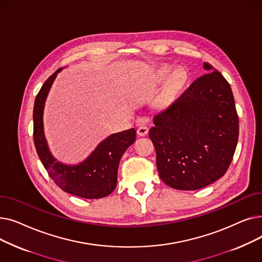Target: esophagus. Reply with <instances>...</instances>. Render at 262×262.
Returning a JSON list of instances; mask_svg holds the SVG:
<instances>
[{
	"mask_svg": "<svg viewBox=\"0 0 262 262\" xmlns=\"http://www.w3.org/2000/svg\"><path fill=\"white\" fill-rule=\"evenodd\" d=\"M147 133H148V127L146 125H141V126H139L138 128H137V134H138L141 137L146 136Z\"/></svg>",
	"mask_w": 262,
	"mask_h": 262,
	"instance_id": "obj_1",
	"label": "esophagus"
}]
</instances>
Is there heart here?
<instances>
[{
    "mask_svg": "<svg viewBox=\"0 0 262 262\" xmlns=\"http://www.w3.org/2000/svg\"><path fill=\"white\" fill-rule=\"evenodd\" d=\"M170 72V69L164 68L160 71V78H164ZM186 81V73L182 69L174 71V73L171 75L170 79L168 80L167 84V93L172 95L180 90Z\"/></svg>",
    "mask_w": 262,
    "mask_h": 262,
    "instance_id": "heart-1",
    "label": "heart"
}]
</instances>
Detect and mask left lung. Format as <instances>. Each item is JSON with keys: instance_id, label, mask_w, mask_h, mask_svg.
<instances>
[{"instance_id": "1", "label": "left lung", "mask_w": 262, "mask_h": 262, "mask_svg": "<svg viewBox=\"0 0 262 262\" xmlns=\"http://www.w3.org/2000/svg\"><path fill=\"white\" fill-rule=\"evenodd\" d=\"M206 70H213L205 62ZM148 136L161 181L177 190H198L227 171L239 137V118L228 81L214 70L196 78L157 114Z\"/></svg>"}]
</instances>
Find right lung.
Segmentation results:
<instances>
[{
    "label": "right lung",
    "instance_id": "right-lung-1",
    "mask_svg": "<svg viewBox=\"0 0 262 262\" xmlns=\"http://www.w3.org/2000/svg\"><path fill=\"white\" fill-rule=\"evenodd\" d=\"M58 70L53 73L38 92L34 105V143L48 174L61 190L84 199H101L116 189L119 162L124 152L136 140V129L110 135L91 155L77 166H68L50 153L43 134L45 102Z\"/></svg>",
    "mask_w": 262,
    "mask_h": 262
}]
</instances>
